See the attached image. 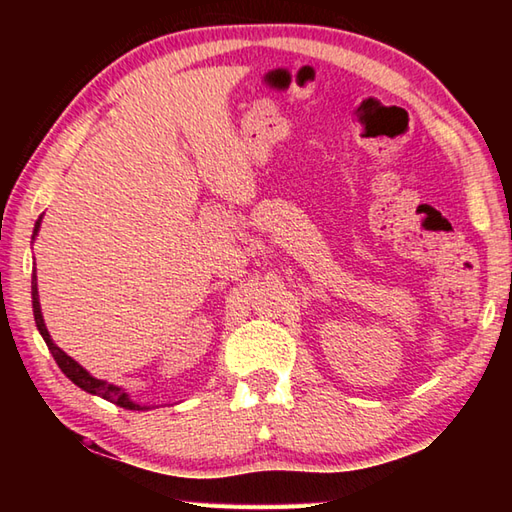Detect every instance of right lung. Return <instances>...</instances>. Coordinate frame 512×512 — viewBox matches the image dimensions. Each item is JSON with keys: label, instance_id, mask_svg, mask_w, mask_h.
<instances>
[{"label": "right lung", "instance_id": "obj_1", "mask_svg": "<svg viewBox=\"0 0 512 512\" xmlns=\"http://www.w3.org/2000/svg\"><path fill=\"white\" fill-rule=\"evenodd\" d=\"M40 221H42V216H40V219L36 221V228H33V239L38 237ZM31 302H33V318H36V327H38V332H40L42 339H45L49 352L54 354V359H56V363H58V368L65 372V377H67V379H72L74 384L81 388V391L90 393V395H99V397H103V400H108V402H112V404L121 406V409H128V411H146V406L133 402V400H131V395H128V393L124 391V388H121V386H115V384H110V381H103V379L92 377L90 372L85 370L79 361H74L72 357H69L67 352L60 350L58 345L54 343V339H51L49 329H47V325H45V318H42L40 296H38V277H36V273H33V277H31Z\"/></svg>", "mask_w": 512, "mask_h": 512}]
</instances>
